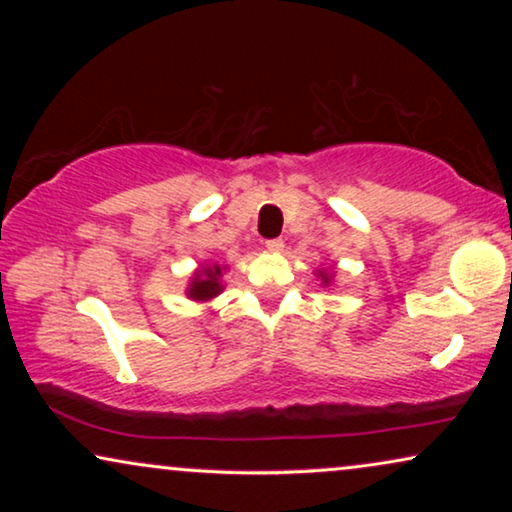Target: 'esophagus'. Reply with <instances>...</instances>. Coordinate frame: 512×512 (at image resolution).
<instances>
[{
  "label": "esophagus",
  "mask_w": 512,
  "mask_h": 512,
  "mask_svg": "<svg viewBox=\"0 0 512 512\" xmlns=\"http://www.w3.org/2000/svg\"><path fill=\"white\" fill-rule=\"evenodd\" d=\"M265 249H268V251H282L284 240H282V237H272V240H265Z\"/></svg>",
  "instance_id": "obj_1"
}]
</instances>
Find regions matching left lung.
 <instances>
[{
    "instance_id": "1",
    "label": "left lung",
    "mask_w": 512,
    "mask_h": 512,
    "mask_svg": "<svg viewBox=\"0 0 512 512\" xmlns=\"http://www.w3.org/2000/svg\"><path fill=\"white\" fill-rule=\"evenodd\" d=\"M321 279H324V282L328 284V275H326V272H321Z\"/></svg>"
}]
</instances>
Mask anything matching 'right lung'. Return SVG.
I'll return each mask as SVG.
<instances>
[{
  "label": "right lung",
  "mask_w": 512,
  "mask_h": 512,
  "mask_svg": "<svg viewBox=\"0 0 512 512\" xmlns=\"http://www.w3.org/2000/svg\"><path fill=\"white\" fill-rule=\"evenodd\" d=\"M219 277H221L219 265H212V268H202L191 282L188 296H191L193 300H209V298L219 296V293L223 291V286L219 284Z\"/></svg>",
  "instance_id": "right-lung-1"
}]
</instances>
